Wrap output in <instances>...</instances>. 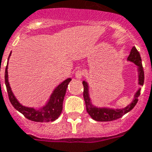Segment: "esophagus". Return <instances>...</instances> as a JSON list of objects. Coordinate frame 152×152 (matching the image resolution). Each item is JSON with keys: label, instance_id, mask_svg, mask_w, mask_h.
Listing matches in <instances>:
<instances>
[{"label": "esophagus", "instance_id": "1", "mask_svg": "<svg viewBox=\"0 0 152 152\" xmlns=\"http://www.w3.org/2000/svg\"><path fill=\"white\" fill-rule=\"evenodd\" d=\"M83 72H81V71H80V70H78L77 72H76V73H75V76H76V77L77 78V79H81L83 77Z\"/></svg>", "mask_w": 152, "mask_h": 152}]
</instances>
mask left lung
<instances>
[{
    "label": "left lung",
    "instance_id": "8db88e82",
    "mask_svg": "<svg viewBox=\"0 0 152 152\" xmlns=\"http://www.w3.org/2000/svg\"><path fill=\"white\" fill-rule=\"evenodd\" d=\"M128 59L129 61H132L133 63H135L138 66V72H139V76H138L139 82L138 83L141 86H143L144 71L142 64V59H141L140 53L134 46L132 48L130 54L128 57ZM83 86H84L83 97H84L85 102H86V111L94 120L97 121H102H102H115V120H117L119 118L122 117L124 115L131 111L135 107L137 101H138L137 99L140 95V90H138L135 94L134 101L131 102L129 105L123 109H115H115L108 108H98V107H94L91 103L89 96V87H88V85L86 81H83Z\"/></svg>",
    "mask_w": 152,
    "mask_h": 152
}]
</instances>
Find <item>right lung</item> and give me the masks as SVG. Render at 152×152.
<instances>
[{
    "mask_svg": "<svg viewBox=\"0 0 152 152\" xmlns=\"http://www.w3.org/2000/svg\"><path fill=\"white\" fill-rule=\"evenodd\" d=\"M71 78L65 80L63 83H61L59 86L54 89L53 94L50 97V101L43 108L40 110H35L33 108H29L22 106L15 99L13 93L10 89V86L8 82V72H7V66L5 67V82L6 86V89L8 93L9 99L11 102L13 107L17 111L21 112L25 117L30 121H36V122H50V121H55L58 118L60 114L63 111V102L64 99V96L66 94V88L68 84L71 81ZM1 86V81H0Z\"/></svg>",
    "mask_w": 152,
    "mask_h": 152,
    "instance_id": "add662e5",
    "label": "right lung"
}]
</instances>
